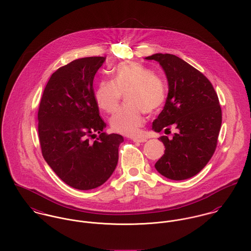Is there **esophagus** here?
<instances>
[{"mask_svg": "<svg viewBox=\"0 0 251 251\" xmlns=\"http://www.w3.org/2000/svg\"><path fill=\"white\" fill-rule=\"evenodd\" d=\"M147 139H139V138H136V139H133L134 142H138V143H142V142H145Z\"/></svg>", "mask_w": 251, "mask_h": 251, "instance_id": "obj_1", "label": "esophagus"}]
</instances>
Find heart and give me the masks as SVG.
Instances as JSON below:
<instances>
[{"label": "heart", "mask_w": 251, "mask_h": 251, "mask_svg": "<svg viewBox=\"0 0 251 251\" xmlns=\"http://www.w3.org/2000/svg\"><path fill=\"white\" fill-rule=\"evenodd\" d=\"M128 102L113 113L110 124L112 130L126 136H137L145 123L144 111H159L167 100V86L154 72L136 61L121 62L112 69V80L98 82L94 98L98 107L112 112L117 106L122 92Z\"/></svg>", "instance_id": "heart-1"}]
</instances>
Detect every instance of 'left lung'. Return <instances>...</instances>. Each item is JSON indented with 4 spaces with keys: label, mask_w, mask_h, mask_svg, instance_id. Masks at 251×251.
I'll return each instance as SVG.
<instances>
[{
    "label": "left lung",
    "mask_w": 251,
    "mask_h": 251,
    "mask_svg": "<svg viewBox=\"0 0 251 251\" xmlns=\"http://www.w3.org/2000/svg\"><path fill=\"white\" fill-rule=\"evenodd\" d=\"M145 59L160 63L167 76L168 94L164 110L152 129L170 133L160 139L165 154L155 164L160 174L171 180H186L200 172L215 153L222 126V109L211 82L182 58L154 54Z\"/></svg>",
    "instance_id": "8db88e82"
}]
</instances>
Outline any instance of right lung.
I'll return each instance as SVG.
<instances>
[{"label":"right lung","mask_w":251,"mask_h":251,"mask_svg":"<svg viewBox=\"0 0 251 251\" xmlns=\"http://www.w3.org/2000/svg\"><path fill=\"white\" fill-rule=\"evenodd\" d=\"M106 57L75 59L58 68L46 84L38 109L43 158L68 186L87 191L103 185L118 162V134L103 133L93 79ZM97 133L100 137L94 142Z\"/></svg>","instance_id":"right-lung-1"}]
</instances>
